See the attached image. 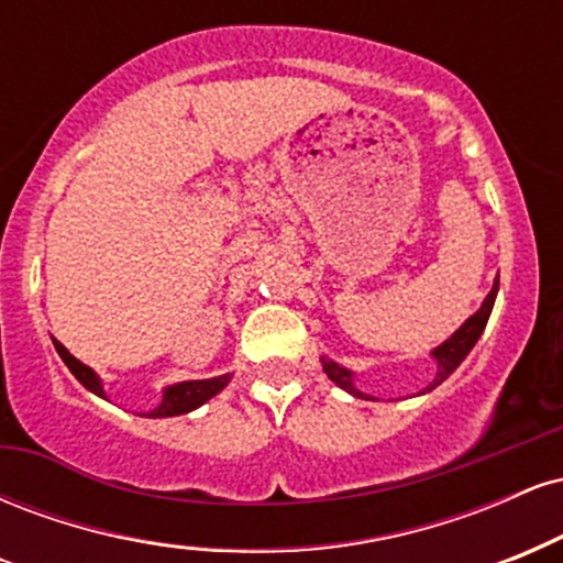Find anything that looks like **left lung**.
I'll list each match as a JSON object with an SVG mask.
<instances>
[{
    "instance_id": "1",
    "label": "left lung",
    "mask_w": 563,
    "mask_h": 563,
    "mask_svg": "<svg viewBox=\"0 0 563 563\" xmlns=\"http://www.w3.org/2000/svg\"><path fill=\"white\" fill-rule=\"evenodd\" d=\"M497 286H500V283L495 280V286H493V290H489V294H487V299L482 301V307L476 309V312L471 314V318H468L466 322H463V325L457 328V331L452 333L450 339L444 341V344H439V346L434 349V352H431V357L437 360V376H434V380H431L429 386H426L423 391H418V394H426V391L437 389V386L442 384V380L448 378L450 373L455 371V367L463 363V360H466V354L471 352V349H474L476 341H479V335L484 333V328H487L489 312H493V307H495ZM320 360H322V371L328 373V378H331L335 386H341V389L352 394V397L373 399V397H367V394L360 391L357 386H354V373H352V371H346L344 365L333 363V360H328V357H320Z\"/></svg>"
}]
</instances>
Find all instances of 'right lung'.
I'll use <instances>...</instances> for the list:
<instances>
[{
    "instance_id": "add662e5",
    "label": "right lung",
    "mask_w": 563,
    "mask_h": 563,
    "mask_svg": "<svg viewBox=\"0 0 563 563\" xmlns=\"http://www.w3.org/2000/svg\"><path fill=\"white\" fill-rule=\"evenodd\" d=\"M53 344L57 349V354H60V357H63V363L68 365V371L74 373L76 378H79V384L87 386V389L92 391V394H97V397L108 399L106 397V389H102V380L92 371V367L84 365L81 360H76L74 354H70L68 349L63 346L57 339H53ZM230 378H232L230 373H224V376H217V378L183 380V384L166 386L161 405L153 407V410L142 412V416H145V418H169V416H183V412L196 410V407H200L203 402H209L211 397H217V394L230 384Z\"/></svg>"
}]
</instances>
